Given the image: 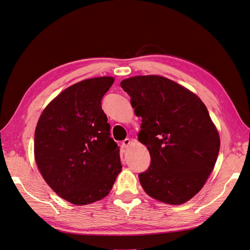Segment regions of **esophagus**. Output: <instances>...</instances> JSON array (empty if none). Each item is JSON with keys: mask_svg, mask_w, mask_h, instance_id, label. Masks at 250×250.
<instances>
[{"mask_svg": "<svg viewBox=\"0 0 250 250\" xmlns=\"http://www.w3.org/2000/svg\"><path fill=\"white\" fill-rule=\"evenodd\" d=\"M130 144H131V139H125L123 141V147H124V148H127L128 145H130Z\"/></svg>", "mask_w": 250, "mask_h": 250, "instance_id": "34e87169", "label": "esophagus"}]
</instances>
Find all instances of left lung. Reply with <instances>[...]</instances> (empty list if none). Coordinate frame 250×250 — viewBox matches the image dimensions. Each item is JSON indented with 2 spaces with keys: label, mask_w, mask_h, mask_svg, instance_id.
<instances>
[{
  "label": "left lung",
  "mask_w": 250,
  "mask_h": 250,
  "mask_svg": "<svg viewBox=\"0 0 250 250\" xmlns=\"http://www.w3.org/2000/svg\"><path fill=\"white\" fill-rule=\"evenodd\" d=\"M120 86L142 118L138 140L150 153L149 168L139 174L143 189L167 204L188 202L204 187L219 152V135L205 104L163 76H135Z\"/></svg>",
  "instance_id": "1"
}]
</instances>
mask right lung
Masks as SVG:
<instances>
[{
	"label": "right lung",
	"mask_w": 250,
	"mask_h": 250,
	"mask_svg": "<svg viewBox=\"0 0 250 250\" xmlns=\"http://www.w3.org/2000/svg\"><path fill=\"white\" fill-rule=\"evenodd\" d=\"M113 77L82 80L46 106L35 131L34 152L46 183L75 205L105 198L122 171L119 147L101 101Z\"/></svg>",
	"instance_id": "add662e5"
}]
</instances>
